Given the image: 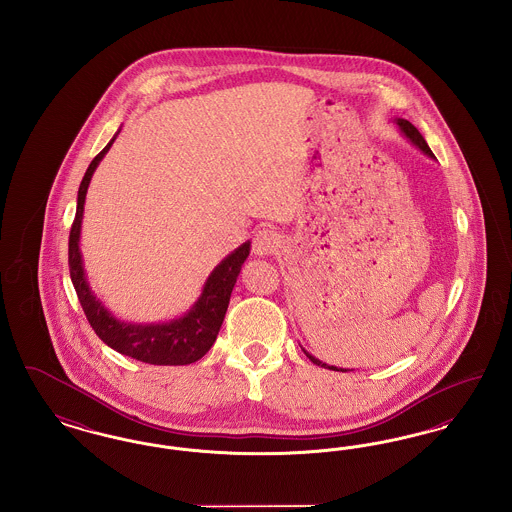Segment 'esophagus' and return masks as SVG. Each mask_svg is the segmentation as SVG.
<instances>
[{
    "label": "esophagus",
    "instance_id": "esophagus-1",
    "mask_svg": "<svg viewBox=\"0 0 512 512\" xmlns=\"http://www.w3.org/2000/svg\"><path fill=\"white\" fill-rule=\"evenodd\" d=\"M280 244H282L280 234H276L274 230L263 228V230H259V232L255 234V238H253V253L259 255V257H265V255L274 253V251L280 247Z\"/></svg>",
    "mask_w": 512,
    "mask_h": 512
}]
</instances>
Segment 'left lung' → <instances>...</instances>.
<instances>
[{"mask_svg": "<svg viewBox=\"0 0 512 512\" xmlns=\"http://www.w3.org/2000/svg\"><path fill=\"white\" fill-rule=\"evenodd\" d=\"M395 124L399 126V130L403 132V136H405L411 144H414V146L418 147L422 153H426L428 157H432V159H434L432 149L428 147L426 140L422 138V134L414 128L411 122L405 121V119H395ZM303 351H305V349H303ZM305 355H307V357H309V361H311V363H315V365L324 366V368H330V370H338V372H347V368H338V366H330L326 365V363H322V361H318L317 357H313L309 351H305Z\"/></svg>", "mask_w": 512, "mask_h": 512, "instance_id": "1", "label": "left lung"}]
</instances>
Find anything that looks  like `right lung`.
<instances>
[{
    "mask_svg": "<svg viewBox=\"0 0 512 512\" xmlns=\"http://www.w3.org/2000/svg\"><path fill=\"white\" fill-rule=\"evenodd\" d=\"M117 134L94 157L78 188L76 217L69 236V270L74 290L90 326L98 334L99 340L107 343L111 349L149 365H190L199 361L219 336L220 326L230 303V295L240 276L242 265L249 255L251 242H245L238 249H234L213 268V272L203 284L201 295L190 307V311L184 313L182 317L157 324H134L115 317L99 301L88 284L80 253V228L90 180L105 153L113 146Z\"/></svg>",
    "mask_w": 512,
    "mask_h": 512,
    "instance_id": "obj_1",
    "label": "right lung"
}]
</instances>
